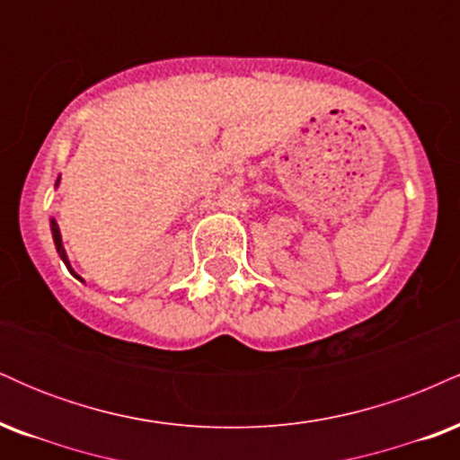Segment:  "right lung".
<instances>
[{
    "mask_svg": "<svg viewBox=\"0 0 460 460\" xmlns=\"http://www.w3.org/2000/svg\"><path fill=\"white\" fill-rule=\"evenodd\" d=\"M58 183H60V177H58L56 186H58ZM51 235H54V244H56V251H58V255H60V257H62V261L66 263L68 272H71L73 277H77V274L73 272L71 263H68V257H66V251H65V246H62V235H60V229H58V223H56V218H51ZM77 279H79V277H77ZM79 281H82V279H79Z\"/></svg>",
    "mask_w": 460,
    "mask_h": 460,
    "instance_id": "add662e5",
    "label": "right lung"
}]
</instances>
